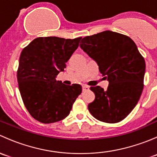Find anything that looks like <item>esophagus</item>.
Here are the masks:
<instances>
[{
	"instance_id": "34e87169",
	"label": "esophagus",
	"mask_w": 157,
	"mask_h": 157,
	"mask_svg": "<svg viewBox=\"0 0 157 157\" xmlns=\"http://www.w3.org/2000/svg\"><path fill=\"white\" fill-rule=\"evenodd\" d=\"M82 89H83V91H86V90H88L89 89H90V87H89L88 86H86V85H83L82 86Z\"/></svg>"
}]
</instances>
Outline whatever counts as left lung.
I'll use <instances>...</instances> for the list:
<instances>
[{"label":"left lung","instance_id":"left-lung-1","mask_svg":"<svg viewBox=\"0 0 157 157\" xmlns=\"http://www.w3.org/2000/svg\"><path fill=\"white\" fill-rule=\"evenodd\" d=\"M80 46L97 63L99 72L109 81L107 90L90 87L95 99L88 105L89 111L99 121L119 122L131 113L141 96L144 58L131 38L109 30L86 36Z\"/></svg>","mask_w":157,"mask_h":157}]
</instances>
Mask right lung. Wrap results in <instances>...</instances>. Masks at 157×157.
Wrapping results in <instances>:
<instances>
[{
	"label": "right lung",
	"mask_w": 157,
	"mask_h": 157,
	"mask_svg": "<svg viewBox=\"0 0 157 157\" xmlns=\"http://www.w3.org/2000/svg\"><path fill=\"white\" fill-rule=\"evenodd\" d=\"M81 39L36 38L22 51L17 71L19 90L26 109L37 121L49 124L65 118L81 93L80 85L68 86L56 80Z\"/></svg>",
	"instance_id": "1"
}]
</instances>
